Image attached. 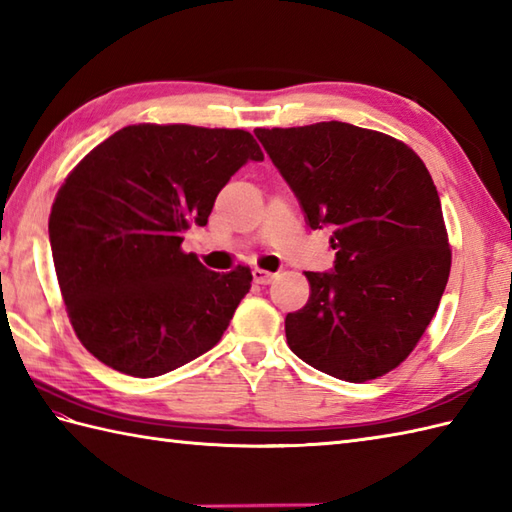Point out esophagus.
Segmentation results:
<instances>
[{"label": "esophagus", "mask_w": 512, "mask_h": 512, "mask_svg": "<svg viewBox=\"0 0 512 512\" xmlns=\"http://www.w3.org/2000/svg\"><path fill=\"white\" fill-rule=\"evenodd\" d=\"M252 276H254L256 285H269V282L276 278V274H271V271H267V269H258V267L252 271Z\"/></svg>", "instance_id": "1"}]
</instances>
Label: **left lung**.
Instances as JSON below:
<instances>
[{
    "mask_svg": "<svg viewBox=\"0 0 512 512\" xmlns=\"http://www.w3.org/2000/svg\"><path fill=\"white\" fill-rule=\"evenodd\" d=\"M254 133L337 249L331 274L304 271L311 295L287 315L289 348L335 379L383 377L423 337L449 280L434 179L407 144L348 122Z\"/></svg>",
    "mask_w": 512,
    "mask_h": 512,
    "instance_id": "1",
    "label": "left lung"
}]
</instances>
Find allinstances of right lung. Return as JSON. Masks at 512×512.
I'll return each mask as SVG.
<instances>
[{
  "label": "right lung",
  "instance_id": "add662e5",
  "mask_svg": "<svg viewBox=\"0 0 512 512\" xmlns=\"http://www.w3.org/2000/svg\"><path fill=\"white\" fill-rule=\"evenodd\" d=\"M263 157L243 129L131 124L67 175L52 258L74 333L98 361L151 379L219 344L252 271L217 274L181 243L236 170Z\"/></svg>",
  "mask_w": 512,
  "mask_h": 512
}]
</instances>
